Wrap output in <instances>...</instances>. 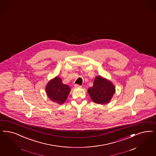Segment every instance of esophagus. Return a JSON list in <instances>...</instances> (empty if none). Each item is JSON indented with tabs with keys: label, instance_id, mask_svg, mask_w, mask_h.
Returning a JSON list of instances; mask_svg holds the SVG:
<instances>
[{
	"label": "esophagus",
	"instance_id": "1",
	"mask_svg": "<svg viewBox=\"0 0 156 156\" xmlns=\"http://www.w3.org/2000/svg\"><path fill=\"white\" fill-rule=\"evenodd\" d=\"M74 87H75V88H80V87H81L82 86L79 85H78V84H75V85H74Z\"/></svg>",
	"mask_w": 156,
	"mask_h": 156
}]
</instances>
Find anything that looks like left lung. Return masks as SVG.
<instances>
[{
  "label": "left lung",
  "mask_w": 156,
  "mask_h": 156,
  "mask_svg": "<svg viewBox=\"0 0 156 156\" xmlns=\"http://www.w3.org/2000/svg\"><path fill=\"white\" fill-rule=\"evenodd\" d=\"M115 91L113 83L100 75L96 76L93 86L87 89L91 100L98 104H107L110 102Z\"/></svg>",
  "instance_id": "obj_1"
}]
</instances>
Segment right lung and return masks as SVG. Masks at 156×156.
Instances as JSON below:
<instances>
[{"mask_svg":"<svg viewBox=\"0 0 156 156\" xmlns=\"http://www.w3.org/2000/svg\"><path fill=\"white\" fill-rule=\"evenodd\" d=\"M70 86L64 84L59 76L49 80L45 86L46 94L53 102L59 105L64 104L70 93Z\"/></svg>","mask_w":156,"mask_h":156,"instance_id":"add662e5","label":"right lung"}]
</instances>
